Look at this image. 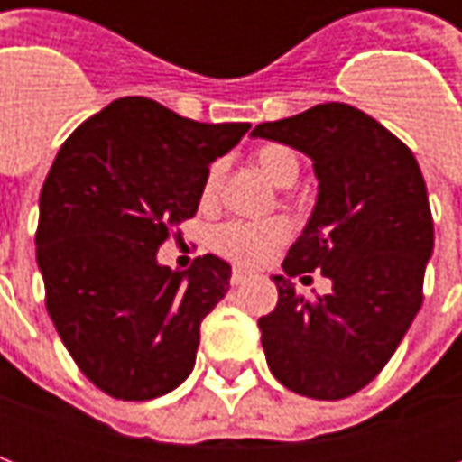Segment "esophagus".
<instances>
[{
	"label": "esophagus",
	"instance_id": "obj_1",
	"mask_svg": "<svg viewBox=\"0 0 462 462\" xmlns=\"http://www.w3.org/2000/svg\"><path fill=\"white\" fill-rule=\"evenodd\" d=\"M250 277H252V272L242 270V267H235V270H232L230 282H232V284H235V287H237V284H245V282L250 280Z\"/></svg>",
	"mask_w": 462,
	"mask_h": 462
}]
</instances>
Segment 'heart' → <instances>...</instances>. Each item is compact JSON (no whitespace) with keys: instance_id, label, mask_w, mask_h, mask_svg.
I'll list each match as a JSON object with an SVG mask.
<instances>
[{"instance_id":"heart-1","label":"heart","mask_w":462,"mask_h":462,"mask_svg":"<svg viewBox=\"0 0 462 462\" xmlns=\"http://www.w3.org/2000/svg\"><path fill=\"white\" fill-rule=\"evenodd\" d=\"M254 162L274 185H290L300 172V161L294 151L287 145H262L254 151ZM220 185V165L215 162L205 182H202V200L208 202L215 198ZM290 237V222L282 217H272L264 222H227L220 225L215 235H212V245L215 250L222 252L225 257H230L242 264H260V262L270 260L272 252L280 247L282 242Z\"/></svg>"}]
</instances>
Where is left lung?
<instances>
[{"instance_id":"obj_1","label":"left lung","mask_w":462,"mask_h":462,"mask_svg":"<svg viewBox=\"0 0 462 462\" xmlns=\"http://www.w3.org/2000/svg\"><path fill=\"white\" fill-rule=\"evenodd\" d=\"M252 138L310 155L317 202L282 262L274 311L262 317V346L282 386L339 401L378 376L423 301L433 217L418 161L396 135L348 104L260 123ZM321 269L324 298L304 300L291 276Z\"/></svg>"}]
</instances>
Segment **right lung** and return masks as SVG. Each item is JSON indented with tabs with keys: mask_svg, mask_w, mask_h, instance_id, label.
<instances>
[{
	"mask_svg": "<svg viewBox=\"0 0 462 462\" xmlns=\"http://www.w3.org/2000/svg\"><path fill=\"white\" fill-rule=\"evenodd\" d=\"M250 123H198L125 96L61 145L39 195L36 262L46 310L84 376L123 401H151L190 376L200 321L232 267L202 254L158 262L168 230L198 212L210 162Z\"/></svg>",
	"mask_w": 462,
	"mask_h": 462,
	"instance_id": "1",
	"label": "right lung"
}]
</instances>
